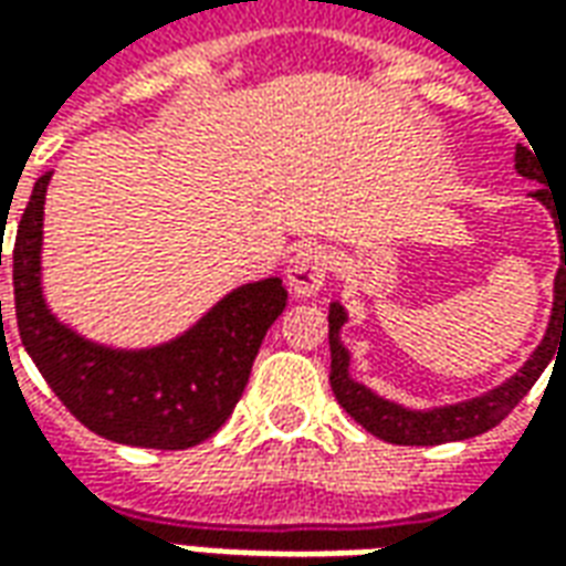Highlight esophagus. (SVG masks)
<instances>
[{"label":"esophagus","mask_w":566,"mask_h":566,"mask_svg":"<svg viewBox=\"0 0 566 566\" xmlns=\"http://www.w3.org/2000/svg\"><path fill=\"white\" fill-rule=\"evenodd\" d=\"M333 270V254L324 245L296 248L287 260V284L294 296H315L327 284Z\"/></svg>","instance_id":"34e87169"}]
</instances>
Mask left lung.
<instances>
[{
	"mask_svg": "<svg viewBox=\"0 0 566 566\" xmlns=\"http://www.w3.org/2000/svg\"><path fill=\"white\" fill-rule=\"evenodd\" d=\"M534 154L518 145L515 169L524 178L543 181V169H539V160ZM534 197L552 209L560 239V270L555 275L552 324H548L546 339L536 348L534 357L506 385H500L485 397H475V400H467V403L458 406H446V409H433V412H409L403 406H394L376 397V394L367 391L364 385H357L348 376V352L339 343V327L345 324V312L339 303H333L331 315H327V321H331V388L345 412L355 418L364 430H369L373 437L394 442V446H439V442L479 437V433L497 427L503 418L510 416L524 394L534 388V381L543 376L546 364L555 357V343L560 336H566V202L555 199V193H548L546 187L534 190Z\"/></svg>",
	"mask_w": 566,
	"mask_h": 566,
	"instance_id": "obj_1",
	"label": "left lung"
}]
</instances>
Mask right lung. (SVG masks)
<instances>
[{"instance_id":"1","label":"right lung","mask_w":566,"mask_h":566,"mask_svg":"<svg viewBox=\"0 0 566 566\" xmlns=\"http://www.w3.org/2000/svg\"><path fill=\"white\" fill-rule=\"evenodd\" d=\"M48 181L51 172L32 187L11 248L23 348L60 403L93 433L139 449L199 446L230 418L245 391L260 343L287 306L282 279H263L223 296L193 331L160 348L112 352L87 343L44 306L39 254Z\"/></svg>"}]
</instances>
